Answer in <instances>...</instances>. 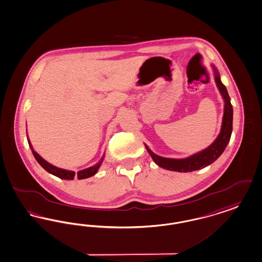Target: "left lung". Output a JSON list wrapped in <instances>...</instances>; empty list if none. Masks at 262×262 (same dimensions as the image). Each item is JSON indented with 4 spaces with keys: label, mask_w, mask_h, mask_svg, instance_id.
Wrapping results in <instances>:
<instances>
[{
    "label": "left lung",
    "mask_w": 262,
    "mask_h": 262,
    "mask_svg": "<svg viewBox=\"0 0 262 262\" xmlns=\"http://www.w3.org/2000/svg\"><path fill=\"white\" fill-rule=\"evenodd\" d=\"M214 76H215V83L220 90V94L222 95L225 105H224V116L223 122L221 126V132L220 136L214 140V142L208 147L207 149L203 150L202 152L197 153L191 157L186 159H168L157 156L154 154L148 147L146 146L147 151L153 161L161 168H167L168 170L179 171V172H188L205 168L207 166L213 163L220 155L223 153L225 148L227 146L230 140L231 134H232V124H233V107L230 102V97L227 93L225 85L220 81V74L217 70L214 68Z\"/></svg>",
    "instance_id": "8db88e82"
}]
</instances>
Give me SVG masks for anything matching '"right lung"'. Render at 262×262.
<instances>
[{
  "instance_id": "1",
  "label": "right lung",
  "mask_w": 262,
  "mask_h": 262,
  "mask_svg": "<svg viewBox=\"0 0 262 262\" xmlns=\"http://www.w3.org/2000/svg\"><path fill=\"white\" fill-rule=\"evenodd\" d=\"M28 143H29V145H30L32 153H33L34 157H35V159L38 161V163L42 166V168H45L48 172L52 173V174L55 176V177H57V178H62V179H67V180H72V179H74V178H77L78 179H84V178H91V177H93V176H94V174L97 172L98 168H99L100 165H101V163H102V161H103V158H101V159H100V161H99L97 164H95V165L93 166V167L85 168V169H83V170H80V171H78V172L76 173L75 171H71V170H66V169H62V168H56V167H54L53 165H51L50 163H48L47 161H45V160H43V159H42V158L41 157L38 153H36V152L34 151V149L32 148L30 141H28Z\"/></svg>"
}]
</instances>
